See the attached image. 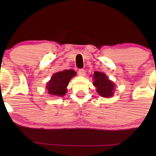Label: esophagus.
Segmentation results:
<instances>
[{
  "label": "esophagus",
  "instance_id": "esophagus-1",
  "mask_svg": "<svg viewBox=\"0 0 156 156\" xmlns=\"http://www.w3.org/2000/svg\"><path fill=\"white\" fill-rule=\"evenodd\" d=\"M78 75L80 76H84L86 75V72L83 69H78Z\"/></svg>",
  "mask_w": 156,
  "mask_h": 156
}]
</instances>
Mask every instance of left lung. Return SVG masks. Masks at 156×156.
<instances>
[{"instance_id":"1","label":"left lung","mask_w":156,"mask_h":156,"mask_svg":"<svg viewBox=\"0 0 156 156\" xmlns=\"http://www.w3.org/2000/svg\"><path fill=\"white\" fill-rule=\"evenodd\" d=\"M93 85L96 87V90L100 95L103 98H111L114 94L115 84L108 79L105 74L95 71L93 75Z\"/></svg>"}]
</instances>
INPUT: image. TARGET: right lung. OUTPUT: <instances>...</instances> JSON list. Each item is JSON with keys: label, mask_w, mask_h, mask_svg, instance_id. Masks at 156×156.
I'll return each mask as SVG.
<instances>
[{"label": "right lung", "mask_w": 156, "mask_h": 156, "mask_svg": "<svg viewBox=\"0 0 156 156\" xmlns=\"http://www.w3.org/2000/svg\"><path fill=\"white\" fill-rule=\"evenodd\" d=\"M76 75V73L73 69H66L55 73L51 77V80L47 83L46 89L48 94L51 96L62 97L67 92V87L69 80Z\"/></svg>", "instance_id": "1"}]
</instances>
